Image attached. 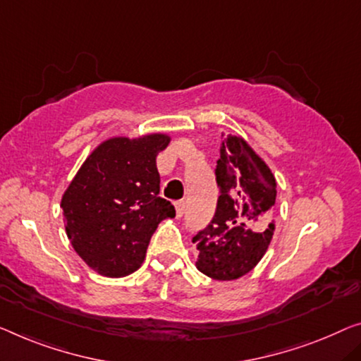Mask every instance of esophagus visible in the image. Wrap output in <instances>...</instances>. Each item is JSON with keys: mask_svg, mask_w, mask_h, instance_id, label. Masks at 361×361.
<instances>
[{"mask_svg": "<svg viewBox=\"0 0 361 361\" xmlns=\"http://www.w3.org/2000/svg\"><path fill=\"white\" fill-rule=\"evenodd\" d=\"M185 201H175V209H176V217H181L183 212H185Z\"/></svg>", "mask_w": 361, "mask_h": 361, "instance_id": "esophagus-1", "label": "esophagus"}]
</instances>
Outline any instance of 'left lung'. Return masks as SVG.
I'll use <instances>...</instances> for the list:
<instances>
[{"mask_svg": "<svg viewBox=\"0 0 361 361\" xmlns=\"http://www.w3.org/2000/svg\"><path fill=\"white\" fill-rule=\"evenodd\" d=\"M215 181V214L192 238L196 267L215 281H235L261 261L271 243L276 178L243 139L228 136L220 146Z\"/></svg>", "mask_w": 361, "mask_h": 361, "instance_id": "8db88e82", "label": "left lung"}]
</instances>
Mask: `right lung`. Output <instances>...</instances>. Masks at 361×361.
I'll return each mask as SVG.
<instances>
[{"label":"right lung","instance_id":"add662e5","mask_svg":"<svg viewBox=\"0 0 361 361\" xmlns=\"http://www.w3.org/2000/svg\"><path fill=\"white\" fill-rule=\"evenodd\" d=\"M165 134L113 137L100 144L63 195L61 209L73 248L102 276L137 271L160 220L175 207L160 197L155 157Z\"/></svg>","mask_w":361,"mask_h":361}]
</instances>
